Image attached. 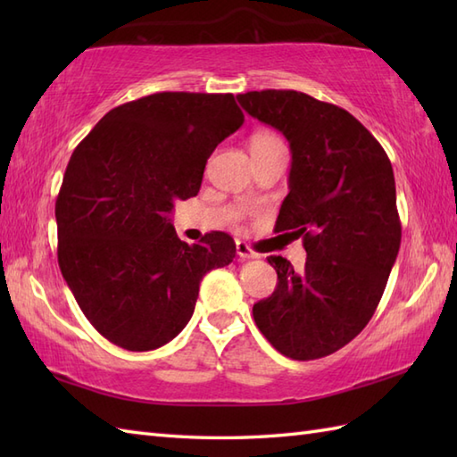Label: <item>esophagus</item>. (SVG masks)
Here are the masks:
<instances>
[{"label":"esophagus","mask_w":457,"mask_h":457,"mask_svg":"<svg viewBox=\"0 0 457 457\" xmlns=\"http://www.w3.org/2000/svg\"><path fill=\"white\" fill-rule=\"evenodd\" d=\"M236 249H237V255H239L241 259H255V257H257L255 251L251 249V245L245 244V241H237Z\"/></svg>","instance_id":"obj_1"}]
</instances>
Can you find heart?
Listing matches in <instances>:
<instances>
[{
  "mask_svg": "<svg viewBox=\"0 0 457 457\" xmlns=\"http://www.w3.org/2000/svg\"><path fill=\"white\" fill-rule=\"evenodd\" d=\"M280 139L275 133L270 131H255L251 135V147H259V145H269V143H278Z\"/></svg>",
  "mask_w": 457,
  "mask_h": 457,
  "instance_id": "b5f03b06",
  "label": "heart"
}]
</instances>
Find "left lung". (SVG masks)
Wrapping results in <instances>:
<instances>
[{
  "label": "left lung",
  "mask_w": 457,
  "mask_h": 457,
  "mask_svg": "<svg viewBox=\"0 0 457 457\" xmlns=\"http://www.w3.org/2000/svg\"><path fill=\"white\" fill-rule=\"evenodd\" d=\"M244 110L290 143L288 196L277 231L303 237L306 265L267 261L277 288L253 304L270 345L296 361L337 352L375 314L401 247L391 161L352 113L296 90L237 96Z\"/></svg>",
  "instance_id": "8db88e82"
}]
</instances>
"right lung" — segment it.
Here are the masks:
<instances>
[{"instance_id": "obj_1", "label": "right lung", "mask_w": 457, "mask_h": 457, "mask_svg": "<svg viewBox=\"0 0 457 457\" xmlns=\"http://www.w3.org/2000/svg\"><path fill=\"white\" fill-rule=\"evenodd\" d=\"M244 120L234 94L157 92L110 110L74 149L54 206L58 267L112 344H169L192 318L202 277L234 261L231 236L188 245L169 213L196 196L210 154Z\"/></svg>"}]
</instances>
